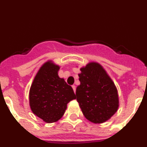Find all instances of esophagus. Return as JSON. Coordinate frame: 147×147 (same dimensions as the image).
Returning a JSON list of instances; mask_svg holds the SVG:
<instances>
[{
	"label": "esophagus",
	"instance_id": "esophagus-1",
	"mask_svg": "<svg viewBox=\"0 0 147 147\" xmlns=\"http://www.w3.org/2000/svg\"><path fill=\"white\" fill-rule=\"evenodd\" d=\"M72 88H73V89H74V93H76V86H75V85H73L72 86Z\"/></svg>",
	"mask_w": 147,
	"mask_h": 147
}]
</instances>
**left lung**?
<instances>
[{"label": "left lung", "instance_id": "1", "mask_svg": "<svg viewBox=\"0 0 147 147\" xmlns=\"http://www.w3.org/2000/svg\"><path fill=\"white\" fill-rule=\"evenodd\" d=\"M76 100L83 115L95 124L108 121L119 107L118 90L103 66L90 62L80 68Z\"/></svg>", "mask_w": 147, "mask_h": 147}]
</instances>
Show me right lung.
Instances as JSON below:
<instances>
[{
    "label": "right lung",
    "mask_w": 147,
    "mask_h": 147,
    "mask_svg": "<svg viewBox=\"0 0 147 147\" xmlns=\"http://www.w3.org/2000/svg\"><path fill=\"white\" fill-rule=\"evenodd\" d=\"M59 65L48 60L40 67L29 90L32 113L46 123H54L63 116L67 105L76 99L74 90L58 75Z\"/></svg>",
    "instance_id": "obj_1"
}]
</instances>
